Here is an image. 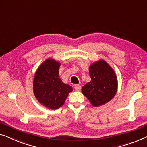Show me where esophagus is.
<instances>
[{"label":"esophagus","instance_id":"esophagus-1","mask_svg":"<svg viewBox=\"0 0 147 147\" xmlns=\"http://www.w3.org/2000/svg\"><path fill=\"white\" fill-rule=\"evenodd\" d=\"M74 89H75L76 91H80V89H81V86L79 85V84H75L74 85Z\"/></svg>","mask_w":147,"mask_h":147}]
</instances>
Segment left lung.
Returning <instances> with one entry per match:
<instances>
[{"mask_svg":"<svg viewBox=\"0 0 147 147\" xmlns=\"http://www.w3.org/2000/svg\"><path fill=\"white\" fill-rule=\"evenodd\" d=\"M89 74L91 80L82 88V92L93 107L108 102L117 91V75L110 65L104 60L90 65Z\"/></svg>","mask_w":147,"mask_h":147,"instance_id":"1","label":"left lung"}]
</instances>
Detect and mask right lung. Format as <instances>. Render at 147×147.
Instances as JSON below:
<instances>
[{"mask_svg": "<svg viewBox=\"0 0 147 147\" xmlns=\"http://www.w3.org/2000/svg\"><path fill=\"white\" fill-rule=\"evenodd\" d=\"M61 63L47 59L39 66L33 80V92L41 105L50 109L63 106L73 88L59 77Z\"/></svg>", "mask_w": 147, "mask_h": 147, "instance_id": "1", "label": "right lung"}]
</instances>
